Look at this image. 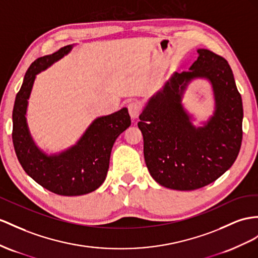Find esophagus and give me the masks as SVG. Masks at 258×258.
<instances>
[{
	"mask_svg": "<svg viewBox=\"0 0 258 258\" xmlns=\"http://www.w3.org/2000/svg\"><path fill=\"white\" fill-rule=\"evenodd\" d=\"M127 109H128V113L131 115V117L133 118V120H135L136 117H138V115H140L141 112H142L141 104H140V102H137V101L128 102Z\"/></svg>",
	"mask_w": 258,
	"mask_h": 258,
	"instance_id": "esophagus-1",
	"label": "esophagus"
}]
</instances>
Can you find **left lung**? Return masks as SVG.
<instances>
[{
	"label": "left lung",
	"instance_id": "8db88e82",
	"mask_svg": "<svg viewBox=\"0 0 258 258\" xmlns=\"http://www.w3.org/2000/svg\"><path fill=\"white\" fill-rule=\"evenodd\" d=\"M189 71L175 73L161 91L150 99L140 115L145 162L160 185L193 190L208 185L234 163L242 144V98L226 58L198 49ZM207 78L213 85L216 111L196 129L180 99L188 81Z\"/></svg>",
	"mask_w": 258,
	"mask_h": 258
}]
</instances>
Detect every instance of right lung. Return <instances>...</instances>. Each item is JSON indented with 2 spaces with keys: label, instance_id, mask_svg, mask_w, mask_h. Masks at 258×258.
Masks as SVG:
<instances>
[{
  "label": "right lung",
  "instance_id": "right-lung-1",
  "mask_svg": "<svg viewBox=\"0 0 258 258\" xmlns=\"http://www.w3.org/2000/svg\"><path fill=\"white\" fill-rule=\"evenodd\" d=\"M72 45L39 57L26 72L13 109V144L19 163L29 176L50 192L78 196L92 192L107 176L110 155L117 136L131 125L126 108L90 124L78 143L60 155L47 156L32 142L26 123L28 98L38 73L68 54Z\"/></svg>",
  "mask_w": 258,
  "mask_h": 258
}]
</instances>
